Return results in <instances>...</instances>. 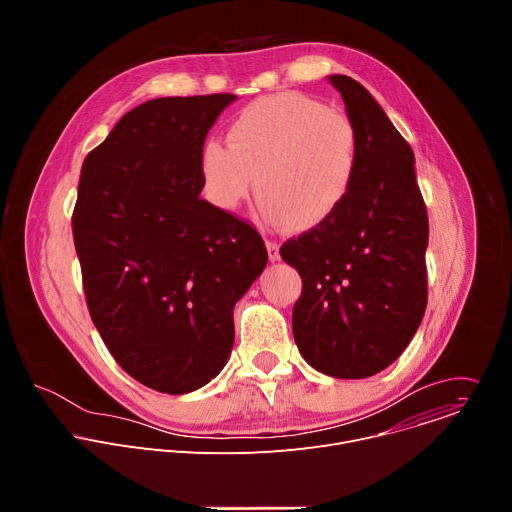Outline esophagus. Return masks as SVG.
Here are the masks:
<instances>
[{"instance_id": "1", "label": "esophagus", "mask_w": 512, "mask_h": 512, "mask_svg": "<svg viewBox=\"0 0 512 512\" xmlns=\"http://www.w3.org/2000/svg\"><path fill=\"white\" fill-rule=\"evenodd\" d=\"M267 253L271 261H279V245L275 241H267Z\"/></svg>"}]
</instances>
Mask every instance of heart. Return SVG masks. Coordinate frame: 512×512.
Instances as JSON below:
<instances>
[{"mask_svg":"<svg viewBox=\"0 0 512 512\" xmlns=\"http://www.w3.org/2000/svg\"><path fill=\"white\" fill-rule=\"evenodd\" d=\"M360 168L354 121L302 93H275L243 107L227 129V145L210 139L198 154L208 198L237 208L253 188L271 225L310 231L346 202Z\"/></svg>","mask_w":512,"mask_h":512,"instance_id":"obj_1","label":"heart"}]
</instances>
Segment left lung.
Here are the masks:
<instances>
[{"mask_svg": "<svg viewBox=\"0 0 512 512\" xmlns=\"http://www.w3.org/2000/svg\"><path fill=\"white\" fill-rule=\"evenodd\" d=\"M328 81L360 135L358 176L334 216L279 253L302 277L294 338L306 362L364 379L395 362L421 324L429 223L409 143L360 83Z\"/></svg>", "mask_w": 512, "mask_h": 512, "instance_id": "8db88e82", "label": "left lung"}]
</instances>
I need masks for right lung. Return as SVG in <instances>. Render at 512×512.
Returning <instances> with one entry per match:
<instances>
[{
  "instance_id": "obj_1",
  "label": "right lung",
  "mask_w": 512,
  "mask_h": 512,
  "mask_svg": "<svg viewBox=\"0 0 512 512\" xmlns=\"http://www.w3.org/2000/svg\"><path fill=\"white\" fill-rule=\"evenodd\" d=\"M235 99L141 103L81 170L72 237L91 318L119 367L168 395L223 371L235 304L267 265L261 235L200 198V148Z\"/></svg>"
}]
</instances>
